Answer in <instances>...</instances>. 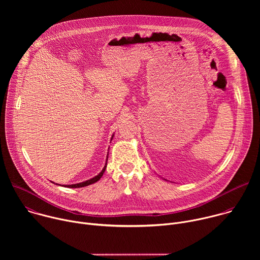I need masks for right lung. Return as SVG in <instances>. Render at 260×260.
Segmentation results:
<instances>
[{"label": "right lung", "mask_w": 260, "mask_h": 260, "mask_svg": "<svg viewBox=\"0 0 260 260\" xmlns=\"http://www.w3.org/2000/svg\"><path fill=\"white\" fill-rule=\"evenodd\" d=\"M113 137H114V136H112V138H111V139H113ZM107 159H108V156H107ZM106 168H107V160H106V165H105L104 169L101 171V173H100V174H98L96 176H94L93 178H91V179H89V180H86V181H84V182H81V183L71 184V185H62V186L68 187V188H80V187L88 186V185L95 183L96 181H99V180L102 178L103 174H104V173H105V171H106ZM52 183H54V182H52ZM56 185H59V184H56ZM60 186H61V185H60Z\"/></svg>", "instance_id": "obj_1"}]
</instances>
